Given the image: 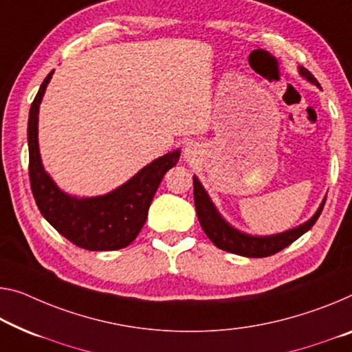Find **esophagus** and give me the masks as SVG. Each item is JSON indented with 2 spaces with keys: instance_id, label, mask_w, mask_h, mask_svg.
<instances>
[{
  "instance_id": "1",
  "label": "esophagus",
  "mask_w": 352,
  "mask_h": 352,
  "mask_svg": "<svg viewBox=\"0 0 352 352\" xmlns=\"http://www.w3.org/2000/svg\"><path fill=\"white\" fill-rule=\"evenodd\" d=\"M199 154V149L198 146L195 143H188L186 148H184V159H186L187 162H195L198 157Z\"/></svg>"
}]
</instances>
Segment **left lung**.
Instances as JSON below:
<instances>
[{
    "mask_svg": "<svg viewBox=\"0 0 352 352\" xmlns=\"http://www.w3.org/2000/svg\"><path fill=\"white\" fill-rule=\"evenodd\" d=\"M299 74L300 77H304L310 83L321 88L318 80L307 69L299 67ZM193 199L199 225H201L203 231L206 232L209 239L212 241V244L221 248V250L236 253V255L247 258L270 256L274 253L283 250L289 244H293L296 239H299L302 234H305L316 223V220L320 217L324 208V203H326V197H324L322 203L320 204L316 212L313 214V217L304 221L302 225L296 226L293 230L278 232V234L272 236H253L234 228V226L230 225L228 221L221 217V214L215 208L212 199H210L208 192L204 190V187L201 186V182H199L197 176H193Z\"/></svg>",
    "mask_w": 352,
    "mask_h": 352,
    "instance_id": "1",
    "label": "left lung"
}]
</instances>
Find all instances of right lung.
<instances>
[{
    "mask_svg": "<svg viewBox=\"0 0 352 352\" xmlns=\"http://www.w3.org/2000/svg\"><path fill=\"white\" fill-rule=\"evenodd\" d=\"M52 70L31 104L28 118L30 181L36 204L44 219L72 244L91 252L120 250L142 231L148 210L165 173L179 160L176 149L155 159L115 190L99 197H72L56 186L42 165L37 140L39 107L50 83Z\"/></svg>",
    "mask_w": 352,
    "mask_h": 352,
    "instance_id": "1",
    "label": "right lung"
}]
</instances>
